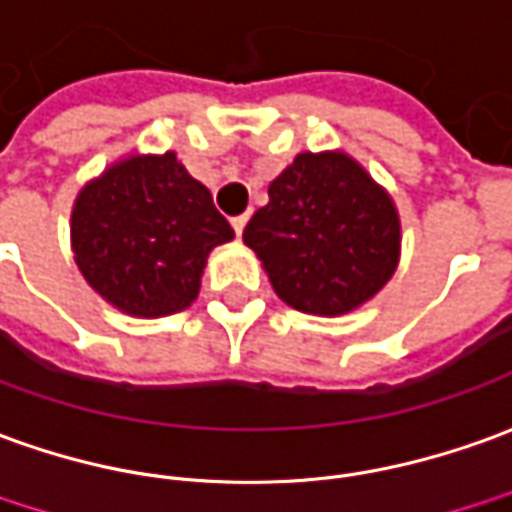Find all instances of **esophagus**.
<instances>
[{
  "instance_id": "1",
  "label": "esophagus",
  "mask_w": 512,
  "mask_h": 512,
  "mask_svg": "<svg viewBox=\"0 0 512 512\" xmlns=\"http://www.w3.org/2000/svg\"><path fill=\"white\" fill-rule=\"evenodd\" d=\"M231 225H234L236 236H242V231H245V225H248V214H239V217H234V220H231Z\"/></svg>"
}]
</instances>
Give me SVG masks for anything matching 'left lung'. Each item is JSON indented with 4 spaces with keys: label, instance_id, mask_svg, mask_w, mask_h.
Here are the masks:
<instances>
[{
    "label": "left lung",
    "instance_id": "left-lung-1",
    "mask_svg": "<svg viewBox=\"0 0 512 512\" xmlns=\"http://www.w3.org/2000/svg\"><path fill=\"white\" fill-rule=\"evenodd\" d=\"M245 225L273 290L306 315H345L393 278L401 222L393 197L345 153H301Z\"/></svg>",
    "mask_w": 512,
    "mask_h": 512
}]
</instances>
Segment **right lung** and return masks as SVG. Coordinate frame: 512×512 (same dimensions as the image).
<instances>
[{
	"mask_svg": "<svg viewBox=\"0 0 512 512\" xmlns=\"http://www.w3.org/2000/svg\"><path fill=\"white\" fill-rule=\"evenodd\" d=\"M234 239L211 192L175 153L128 155L74 200L72 250L105 301L136 317L175 315L195 301L209 253Z\"/></svg>",
	"mask_w": 512,
	"mask_h": 512,
	"instance_id": "add662e5",
	"label": "right lung"
}]
</instances>
